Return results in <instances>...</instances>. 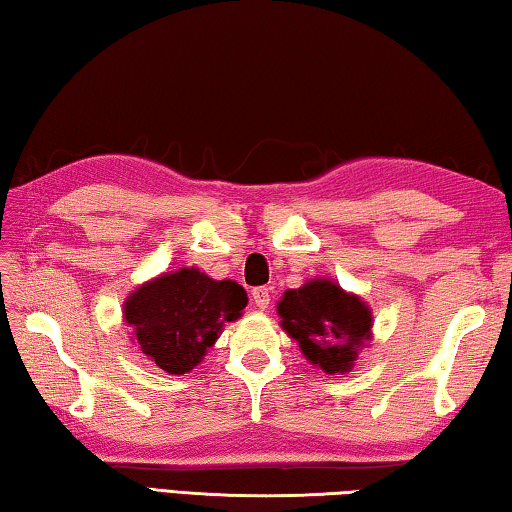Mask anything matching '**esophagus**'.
<instances>
[{
    "mask_svg": "<svg viewBox=\"0 0 512 512\" xmlns=\"http://www.w3.org/2000/svg\"><path fill=\"white\" fill-rule=\"evenodd\" d=\"M250 297H253V302H255L257 309L266 311L268 304H271V288L257 286V288H253V293H250Z\"/></svg>",
    "mask_w": 512,
    "mask_h": 512,
    "instance_id": "obj_1",
    "label": "esophagus"
}]
</instances>
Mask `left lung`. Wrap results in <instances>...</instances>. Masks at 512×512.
Returning <instances> with one entry per match:
<instances>
[{"label":"left lung","instance_id":"1","mask_svg":"<svg viewBox=\"0 0 512 512\" xmlns=\"http://www.w3.org/2000/svg\"><path fill=\"white\" fill-rule=\"evenodd\" d=\"M277 315L309 365L331 376L349 374L360 349L374 336L369 304L329 277H313L300 288H288L277 302Z\"/></svg>","mask_w":512,"mask_h":512}]
</instances>
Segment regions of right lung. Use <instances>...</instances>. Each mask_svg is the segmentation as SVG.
<instances>
[{
	"instance_id": "obj_1",
	"label": "right lung",
	"mask_w": 512,
	"mask_h": 512,
	"mask_svg": "<svg viewBox=\"0 0 512 512\" xmlns=\"http://www.w3.org/2000/svg\"><path fill=\"white\" fill-rule=\"evenodd\" d=\"M246 304L248 295L237 282L212 280L197 266H183L129 293L123 320L147 360L181 376L206 358L224 324L239 320Z\"/></svg>"
}]
</instances>
